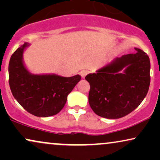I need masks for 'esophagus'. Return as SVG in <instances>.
I'll return each instance as SVG.
<instances>
[{
	"mask_svg": "<svg viewBox=\"0 0 160 160\" xmlns=\"http://www.w3.org/2000/svg\"><path fill=\"white\" fill-rule=\"evenodd\" d=\"M88 72L87 71V70H82L81 72H80V75H81V77L82 78H84L85 77H86L87 74H88Z\"/></svg>",
	"mask_w": 160,
	"mask_h": 160,
	"instance_id": "esophagus-1",
	"label": "esophagus"
}]
</instances>
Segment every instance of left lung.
I'll return each mask as SVG.
<instances>
[{"mask_svg":"<svg viewBox=\"0 0 160 160\" xmlns=\"http://www.w3.org/2000/svg\"><path fill=\"white\" fill-rule=\"evenodd\" d=\"M135 49V53L115 58L85 78L90 84L89 105L98 116L122 118L146 97L151 81L149 57L140 49Z\"/></svg>","mask_w":160,"mask_h":160,"instance_id":"8db88e82","label":"left lung"}]
</instances>
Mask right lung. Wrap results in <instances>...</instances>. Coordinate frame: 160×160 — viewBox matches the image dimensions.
<instances>
[{
    "instance_id": "obj_1",
    "label": "right lung",
    "mask_w": 160,
    "mask_h": 160,
    "mask_svg": "<svg viewBox=\"0 0 160 160\" xmlns=\"http://www.w3.org/2000/svg\"><path fill=\"white\" fill-rule=\"evenodd\" d=\"M24 43L11 56L8 64V82L12 94L25 110L38 117L58 113L67 102V96L81 79L77 74L64 78L56 74H33L22 61Z\"/></svg>"
}]
</instances>
